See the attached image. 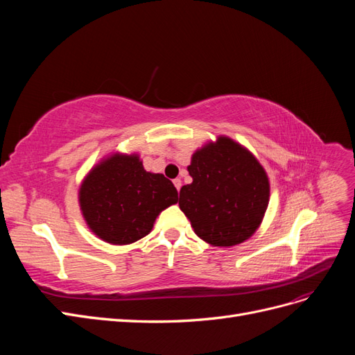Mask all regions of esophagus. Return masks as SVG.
Returning <instances> with one entry per match:
<instances>
[{
  "instance_id": "1",
  "label": "esophagus",
  "mask_w": 355,
  "mask_h": 355,
  "mask_svg": "<svg viewBox=\"0 0 355 355\" xmlns=\"http://www.w3.org/2000/svg\"><path fill=\"white\" fill-rule=\"evenodd\" d=\"M173 184H175V187H176V189H178V191L182 188V180H180V179H175V180H173Z\"/></svg>"
}]
</instances>
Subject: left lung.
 Listing matches in <instances>:
<instances>
[{
  "instance_id": "8db88e82",
  "label": "left lung",
  "mask_w": 355,
  "mask_h": 355,
  "mask_svg": "<svg viewBox=\"0 0 355 355\" xmlns=\"http://www.w3.org/2000/svg\"><path fill=\"white\" fill-rule=\"evenodd\" d=\"M188 171L192 182L180 188L179 207L198 237L219 247L249 239L270 201V182L259 161L219 137L192 155Z\"/></svg>"
}]
</instances>
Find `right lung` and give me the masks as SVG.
I'll use <instances>...</instances> for the list:
<instances>
[{"mask_svg":"<svg viewBox=\"0 0 355 355\" xmlns=\"http://www.w3.org/2000/svg\"><path fill=\"white\" fill-rule=\"evenodd\" d=\"M175 202L178 189L171 180L148 173L135 154H115L102 161L80 188V206L90 230L118 245L145 237L159 211Z\"/></svg>","mask_w":355,"mask_h":355,"instance_id":"1","label":"right lung"}]
</instances>
